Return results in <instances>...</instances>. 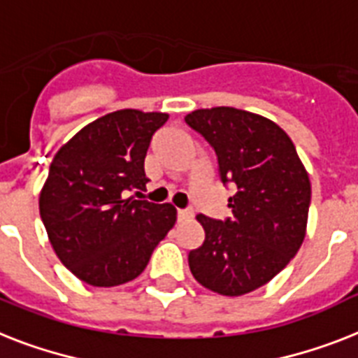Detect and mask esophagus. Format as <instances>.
I'll use <instances>...</instances> for the list:
<instances>
[{
  "instance_id": "34e87169",
  "label": "esophagus",
  "mask_w": 358,
  "mask_h": 358,
  "mask_svg": "<svg viewBox=\"0 0 358 358\" xmlns=\"http://www.w3.org/2000/svg\"><path fill=\"white\" fill-rule=\"evenodd\" d=\"M176 217H178V220H185V219H191L193 213H191L189 209H176Z\"/></svg>"
}]
</instances>
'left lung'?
Wrapping results in <instances>:
<instances>
[{
    "instance_id": "left-lung-1",
    "label": "left lung",
    "mask_w": 358,
    "mask_h": 358,
    "mask_svg": "<svg viewBox=\"0 0 358 358\" xmlns=\"http://www.w3.org/2000/svg\"><path fill=\"white\" fill-rule=\"evenodd\" d=\"M185 123L213 147L220 182L235 187L231 217H196L206 239L189 252V268L206 289L243 296L268 283L300 250L309 174L287 132L263 115L217 106L187 113Z\"/></svg>"
}]
</instances>
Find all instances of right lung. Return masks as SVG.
Segmentation results:
<instances>
[{"mask_svg": "<svg viewBox=\"0 0 358 358\" xmlns=\"http://www.w3.org/2000/svg\"><path fill=\"white\" fill-rule=\"evenodd\" d=\"M167 113L117 110L95 119L55 154L40 217L55 254L84 283L138 278L176 222L171 204L124 199L143 189L145 156Z\"/></svg>", "mask_w": 358, "mask_h": 358, "instance_id": "1", "label": "right lung"}]
</instances>
